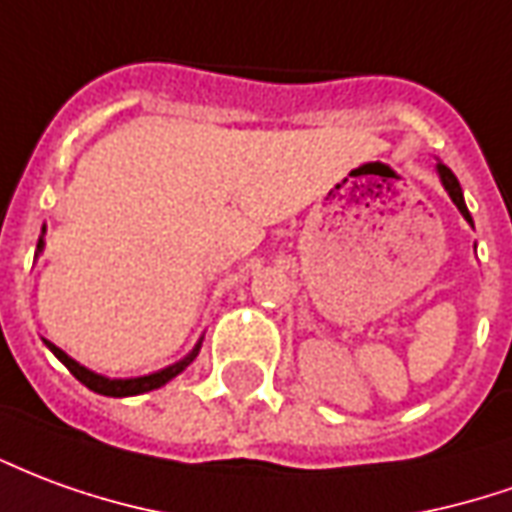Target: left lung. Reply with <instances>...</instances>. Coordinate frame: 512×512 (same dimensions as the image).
<instances>
[{"mask_svg": "<svg viewBox=\"0 0 512 512\" xmlns=\"http://www.w3.org/2000/svg\"><path fill=\"white\" fill-rule=\"evenodd\" d=\"M438 174H441V182H443V188L449 191V196H452V202L457 205V210L466 216V221L471 224V213H468V207L466 202H463V191H460V182H457V177L452 174V169H446L443 163H438Z\"/></svg>", "mask_w": 512, "mask_h": 512, "instance_id": "obj_1", "label": "left lung"}]
</instances>
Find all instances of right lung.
<instances>
[{"instance_id":"1","label":"right lung","mask_w":512,"mask_h":512,"mask_svg":"<svg viewBox=\"0 0 512 512\" xmlns=\"http://www.w3.org/2000/svg\"><path fill=\"white\" fill-rule=\"evenodd\" d=\"M41 246H44V241H38V252H41ZM46 346L55 352L57 360L69 368L71 374H74L85 388H91L94 393H105V396H138V393L155 391V388H160V385H166L171 377H177L180 371H185V366H188V363H194V357L199 355V346H196L194 352H191L188 357H182L180 363L163 368V371H157V374H149V377H135V380H107V377H99V374H94V371L82 368L80 363H77V360H71L63 349H57L55 343L46 341Z\"/></svg>"}]
</instances>
